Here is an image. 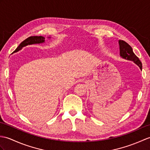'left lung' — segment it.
Returning <instances> with one entry per match:
<instances>
[{"instance_id":"1","label":"left lung","mask_w":150,"mask_h":150,"mask_svg":"<svg viewBox=\"0 0 150 150\" xmlns=\"http://www.w3.org/2000/svg\"><path fill=\"white\" fill-rule=\"evenodd\" d=\"M119 45L121 57L126 59L127 60L134 61L135 63H136L139 66L140 69H142L141 62L136 56V55L134 53L132 48L130 45L123 40H119Z\"/></svg>"}]
</instances>
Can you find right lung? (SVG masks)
Wrapping results in <instances>:
<instances>
[{"mask_svg":"<svg viewBox=\"0 0 150 150\" xmlns=\"http://www.w3.org/2000/svg\"><path fill=\"white\" fill-rule=\"evenodd\" d=\"M45 41V38L43 36H30L27 38L24 41H23L21 43L19 46L16 48V49L13 52H16L18 50H20L22 47L27 46L28 45H32V44H36V43H43Z\"/></svg>","mask_w":150,"mask_h":150,"instance_id":"add662e5","label":"right lung"}]
</instances>
